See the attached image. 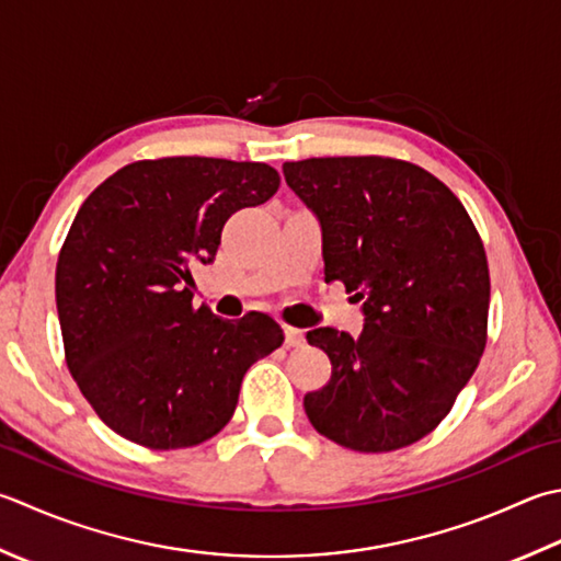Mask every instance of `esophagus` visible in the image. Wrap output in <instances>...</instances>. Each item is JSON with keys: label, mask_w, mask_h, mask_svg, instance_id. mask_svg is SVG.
<instances>
[{"label": "esophagus", "mask_w": 561, "mask_h": 561, "mask_svg": "<svg viewBox=\"0 0 561 561\" xmlns=\"http://www.w3.org/2000/svg\"><path fill=\"white\" fill-rule=\"evenodd\" d=\"M284 343H287V347H301L306 343V333L299 331V328L287 325L284 328Z\"/></svg>", "instance_id": "34e87169"}]
</instances>
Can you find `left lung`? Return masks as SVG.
Instances as JSON below:
<instances>
[{"label": "left lung", "mask_w": 561, "mask_h": 561, "mask_svg": "<svg viewBox=\"0 0 561 561\" xmlns=\"http://www.w3.org/2000/svg\"><path fill=\"white\" fill-rule=\"evenodd\" d=\"M284 180L323 233L325 282L362 301L359 337L316 328L333 365L304 397L311 425L355 453H391L433 433L486 347L489 265L462 202L405 160L309 158Z\"/></svg>", "instance_id": "obj_1"}]
</instances>
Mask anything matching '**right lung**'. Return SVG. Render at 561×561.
<instances>
[{"label":"right lung","mask_w":561,"mask_h":561,"mask_svg":"<svg viewBox=\"0 0 561 561\" xmlns=\"http://www.w3.org/2000/svg\"><path fill=\"white\" fill-rule=\"evenodd\" d=\"M277 190L265 162L160 158L121 168L80 206L55 267L65 362L121 437L150 449L208 440L252 362L284 343L265 313L224 321L192 306L194 262H211L228 218Z\"/></svg>","instance_id":"obj_1"}]
</instances>
